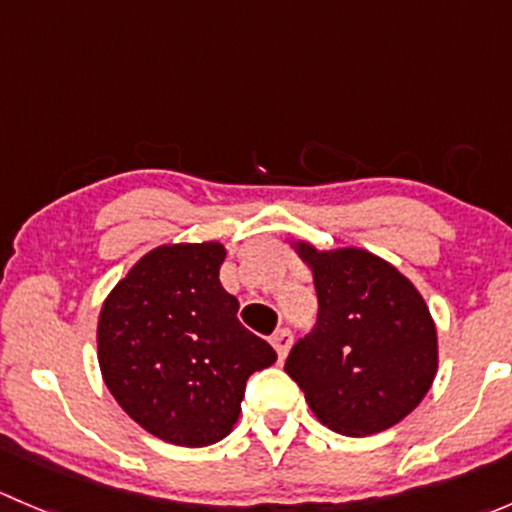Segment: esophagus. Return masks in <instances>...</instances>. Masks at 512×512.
<instances>
[{
  "label": "esophagus",
  "instance_id": "obj_1",
  "mask_svg": "<svg viewBox=\"0 0 512 512\" xmlns=\"http://www.w3.org/2000/svg\"><path fill=\"white\" fill-rule=\"evenodd\" d=\"M292 332L289 329H280V332H275V337H272V347H275V352L280 359H285V356L289 354V349H292Z\"/></svg>",
  "mask_w": 512,
  "mask_h": 512
}]
</instances>
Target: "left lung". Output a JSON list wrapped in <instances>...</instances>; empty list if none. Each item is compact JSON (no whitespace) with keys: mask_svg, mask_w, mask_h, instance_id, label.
Returning <instances> with one entry per match:
<instances>
[{"mask_svg":"<svg viewBox=\"0 0 512 512\" xmlns=\"http://www.w3.org/2000/svg\"><path fill=\"white\" fill-rule=\"evenodd\" d=\"M312 270L319 324L285 371L332 431L371 436L406 418L438 371V332L426 299L391 262L361 247L289 242Z\"/></svg>","mask_w":512,"mask_h":512,"instance_id":"left-lung-1","label":"left lung"}]
</instances>
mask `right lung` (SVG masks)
<instances>
[{
	"label": "right lung",
	"instance_id": "1",
	"mask_svg": "<svg viewBox=\"0 0 512 512\" xmlns=\"http://www.w3.org/2000/svg\"><path fill=\"white\" fill-rule=\"evenodd\" d=\"M223 242H168L141 257L103 299L98 366L123 411L151 436L185 448L232 431L250 374L277 354L237 319L225 292Z\"/></svg>",
	"mask_w": 512,
	"mask_h": 512
}]
</instances>
